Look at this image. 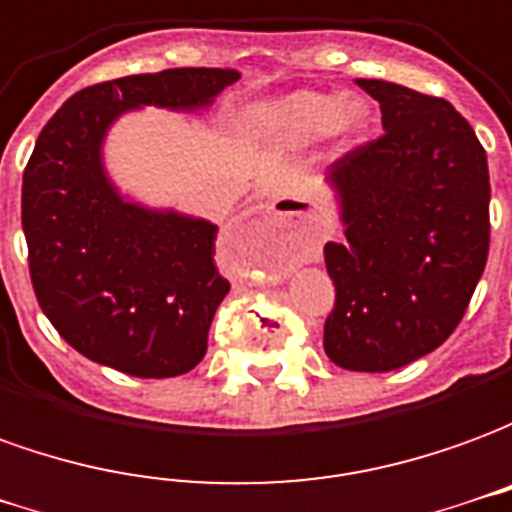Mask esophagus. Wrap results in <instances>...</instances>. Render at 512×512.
<instances>
[{
	"mask_svg": "<svg viewBox=\"0 0 512 512\" xmlns=\"http://www.w3.org/2000/svg\"><path fill=\"white\" fill-rule=\"evenodd\" d=\"M270 226L281 228L286 237L292 239L297 262H314L320 256V245L325 239V228L311 212V206L303 204L300 198H289L284 204L267 206L262 212Z\"/></svg>",
	"mask_w": 512,
	"mask_h": 512,
	"instance_id": "obj_1",
	"label": "esophagus"
}]
</instances>
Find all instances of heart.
Returning a JSON list of instances; mask_svg holds the SVG:
<instances>
[{
	"instance_id": "obj_1",
	"label": "heart",
	"mask_w": 512,
	"mask_h": 512,
	"mask_svg": "<svg viewBox=\"0 0 512 512\" xmlns=\"http://www.w3.org/2000/svg\"><path fill=\"white\" fill-rule=\"evenodd\" d=\"M364 121L361 104H339L333 96L300 90L286 99L256 107L250 126L262 140L281 146H303L331 129L353 132Z\"/></svg>"
}]
</instances>
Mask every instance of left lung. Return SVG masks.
<instances>
[{
  "label": "left lung",
  "instance_id": "1",
  "mask_svg": "<svg viewBox=\"0 0 512 512\" xmlns=\"http://www.w3.org/2000/svg\"><path fill=\"white\" fill-rule=\"evenodd\" d=\"M383 134L331 165L342 242L325 245L336 303L322 347L350 372H391L458 328L491 245L488 159L447 99L358 79Z\"/></svg>",
  "mask_w": 512,
  "mask_h": 512
}]
</instances>
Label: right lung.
Wrapping results in <instances>:
<instances>
[{
    "mask_svg": "<svg viewBox=\"0 0 512 512\" xmlns=\"http://www.w3.org/2000/svg\"><path fill=\"white\" fill-rule=\"evenodd\" d=\"M239 79L168 68L79 90L43 126L21 187L30 278L43 314L74 350L132 378H176L201 364L228 295L217 226L126 204L101 170V137L140 104L204 107Z\"/></svg>",
    "mask_w": 512,
    "mask_h": 512,
    "instance_id": "obj_1",
    "label": "right lung"
}]
</instances>
